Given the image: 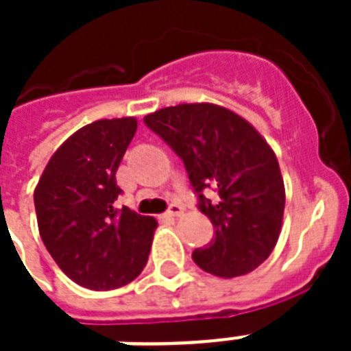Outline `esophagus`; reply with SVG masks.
<instances>
[{
  "instance_id": "1",
  "label": "esophagus",
  "mask_w": 351,
  "mask_h": 351,
  "mask_svg": "<svg viewBox=\"0 0 351 351\" xmlns=\"http://www.w3.org/2000/svg\"><path fill=\"white\" fill-rule=\"evenodd\" d=\"M182 213H184V208H182V206H178V204H171L169 209L165 211V217H167V219H176V217H180Z\"/></svg>"
}]
</instances>
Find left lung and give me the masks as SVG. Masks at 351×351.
I'll return each instance as SVG.
<instances>
[{
	"instance_id": "1",
	"label": "left lung",
	"mask_w": 351,
	"mask_h": 351,
	"mask_svg": "<svg viewBox=\"0 0 351 351\" xmlns=\"http://www.w3.org/2000/svg\"><path fill=\"white\" fill-rule=\"evenodd\" d=\"M143 123L184 162L198 209L213 239L193 261L217 277L253 271L277 244L284 215V180L271 147L239 114L213 104H182L147 114ZM213 186L219 197L205 198Z\"/></svg>"
}]
</instances>
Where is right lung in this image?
Returning a JSON list of instances; mask_svg holds the SVG:
<instances>
[{
  "label": "right lung",
  "mask_w": 351,
  "mask_h": 351,
  "mask_svg": "<svg viewBox=\"0 0 351 351\" xmlns=\"http://www.w3.org/2000/svg\"><path fill=\"white\" fill-rule=\"evenodd\" d=\"M136 132L134 118L98 120L76 131L49 160L34 191L43 244L84 288L125 286L147 262L156 220L118 209L117 171Z\"/></svg>",
  "instance_id": "1"
}]
</instances>
